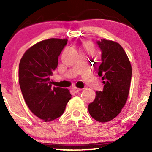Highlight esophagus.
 <instances>
[{"label":"esophagus","instance_id":"34e87169","mask_svg":"<svg viewBox=\"0 0 152 152\" xmlns=\"http://www.w3.org/2000/svg\"><path fill=\"white\" fill-rule=\"evenodd\" d=\"M72 90H73V91L74 92V93H77V92L80 91H81V88H77V87H73Z\"/></svg>","mask_w":152,"mask_h":152}]
</instances>
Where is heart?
Listing matches in <instances>:
<instances>
[{
  "label": "heart",
  "instance_id": "b5f03b06",
  "mask_svg": "<svg viewBox=\"0 0 152 152\" xmlns=\"http://www.w3.org/2000/svg\"><path fill=\"white\" fill-rule=\"evenodd\" d=\"M82 48L84 50H86V49H91V47L89 45V43H85V44L83 45V46H82Z\"/></svg>",
  "mask_w": 152,
  "mask_h": 152
}]
</instances>
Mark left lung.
Wrapping results in <instances>:
<instances>
[{
	"label": "left lung",
	"mask_w": 152,
	"mask_h": 152,
	"mask_svg": "<svg viewBox=\"0 0 152 152\" xmlns=\"http://www.w3.org/2000/svg\"><path fill=\"white\" fill-rule=\"evenodd\" d=\"M102 50V64L98 74L104 83L103 91L88 105L92 118L108 122L119 114L126 104L132 80V66L126 52L117 42L102 39L97 41Z\"/></svg>",
	"instance_id": "8db88e82"
}]
</instances>
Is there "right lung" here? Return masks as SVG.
<instances>
[{
    "mask_svg": "<svg viewBox=\"0 0 152 152\" xmlns=\"http://www.w3.org/2000/svg\"><path fill=\"white\" fill-rule=\"evenodd\" d=\"M67 38H49L29 48L19 64L18 81L23 96L33 114L45 122L60 117L71 98L69 89L51 87L50 76Z\"/></svg>",
    "mask_w": 152,
    "mask_h": 152,
    "instance_id": "obj_1",
    "label": "right lung"
}]
</instances>
